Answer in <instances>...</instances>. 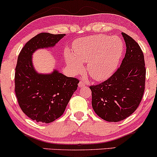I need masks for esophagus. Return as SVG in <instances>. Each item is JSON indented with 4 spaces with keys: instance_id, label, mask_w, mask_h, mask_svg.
<instances>
[{
    "instance_id": "esophagus-1",
    "label": "esophagus",
    "mask_w": 157,
    "mask_h": 157,
    "mask_svg": "<svg viewBox=\"0 0 157 157\" xmlns=\"http://www.w3.org/2000/svg\"><path fill=\"white\" fill-rule=\"evenodd\" d=\"M78 85H79V87H80H80L84 86L85 85H86V83H85L83 81L81 80V81H80V82H79V84H78Z\"/></svg>"
}]
</instances>
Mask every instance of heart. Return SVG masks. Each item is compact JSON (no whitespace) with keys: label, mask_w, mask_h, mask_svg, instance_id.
<instances>
[{"label":"heart","mask_w":157,"mask_h":157,"mask_svg":"<svg viewBox=\"0 0 157 157\" xmlns=\"http://www.w3.org/2000/svg\"><path fill=\"white\" fill-rule=\"evenodd\" d=\"M124 42L118 36L99 34L80 38L74 41L72 53L65 52L66 61L75 72L87 63V71L96 80L108 78L116 70L124 52Z\"/></svg>","instance_id":"heart-1"}]
</instances>
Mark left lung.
Wrapping results in <instances>:
<instances>
[{"label": "left lung", "instance_id": "8db88e82", "mask_svg": "<svg viewBox=\"0 0 157 157\" xmlns=\"http://www.w3.org/2000/svg\"><path fill=\"white\" fill-rule=\"evenodd\" d=\"M121 33L126 46L121 64L107 80L90 86L94 110L109 122L131 116L138 107L145 90L146 69L143 51L132 38Z\"/></svg>", "mask_w": 157, "mask_h": 157}]
</instances>
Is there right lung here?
<instances>
[{"label":"right lung","instance_id":"obj_1","mask_svg":"<svg viewBox=\"0 0 157 157\" xmlns=\"http://www.w3.org/2000/svg\"><path fill=\"white\" fill-rule=\"evenodd\" d=\"M65 34L40 33L25 44L15 68L14 91L19 106L36 122L48 124L63 114L80 80L58 71L51 75L36 73L31 56L39 48L53 47Z\"/></svg>","mask_w":157,"mask_h":157}]
</instances>
